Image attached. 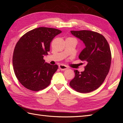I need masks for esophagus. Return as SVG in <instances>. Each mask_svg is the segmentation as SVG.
<instances>
[{
    "label": "esophagus",
    "mask_w": 123,
    "mask_h": 123,
    "mask_svg": "<svg viewBox=\"0 0 123 123\" xmlns=\"http://www.w3.org/2000/svg\"><path fill=\"white\" fill-rule=\"evenodd\" d=\"M59 69L60 70H62V71H63V70H66V69H68L67 67L66 66H64V65H63V64H60V65H59Z\"/></svg>",
    "instance_id": "34e87169"
}]
</instances>
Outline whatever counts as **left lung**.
<instances>
[{"mask_svg": "<svg viewBox=\"0 0 123 123\" xmlns=\"http://www.w3.org/2000/svg\"><path fill=\"white\" fill-rule=\"evenodd\" d=\"M72 34L85 44L79 58L85 62V70H74L75 77L70 86L78 92H90L97 89L105 80L110 69V47L103 35L91 31H71Z\"/></svg>", "mask_w": 123, "mask_h": 123, "instance_id": "obj_1", "label": "left lung"}]
</instances>
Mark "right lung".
Returning a JSON list of instances; mask_svg holds the SVG:
<instances>
[{
  "mask_svg": "<svg viewBox=\"0 0 123 123\" xmlns=\"http://www.w3.org/2000/svg\"><path fill=\"white\" fill-rule=\"evenodd\" d=\"M61 32L55 28L38 27L25 34L17 42L12 65L17 79L26 88L37 91L49 85L58 66L46 63L43 57L48 55L51 42Z\"/></svg>",
  "mask_w": 123,
  "mask_h": 123,
  "instance_id": "add662e5",
  "label": "right lung"
}]
</instances>
